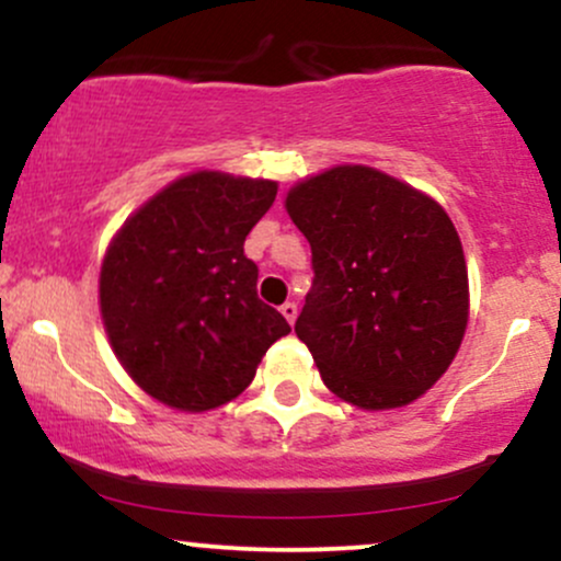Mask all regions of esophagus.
<instances>
[{"label":"esophagus","instance_id":"obj_1","mask_svg":"<svg viewBox=\"0 0 561 561\" xmlns=\"http://www.w3.org/2000/svg\"><path fill=\"white\" fill-rule=\"evenodd\" d=\"M279 311H282V317H285V319L289 321V324H293V321H295V319H298V306H295V302H293V300H287V302H285V306H282V308H279Z\"/></svg>","mask_w":561,"mask_h":561}]
</instances>
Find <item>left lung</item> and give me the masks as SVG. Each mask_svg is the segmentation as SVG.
I'll use <instances>...</instances> for the list:
<instances>
[{
	"label": "left lung",
	"mask_w": 561,
	"mask_h": 561,
	"mask_svg": "<svg viewBox=\"0 0 561 561\" xmlns=\"http://www.w3.org/2000/svg\"><path fill=\"white\" fill-rule=\"evenodd\" d=\"M311 244L313 285L295 334L334 396L366 411L427 392L469 317L467 261L433 197L369 165H337L287 192Z\"/></svg>",
	"instance_id": "1"
}]
</instances>
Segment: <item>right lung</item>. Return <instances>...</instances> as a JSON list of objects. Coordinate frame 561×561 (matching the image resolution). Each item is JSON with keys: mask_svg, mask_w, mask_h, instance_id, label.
Wrapping results in <instances>:
<instances>
[{"mask_svg": "<svg viewBox=\"0 0 561 561\" xmlns=\"http://www.w3.org/2000/svg\"><path fill=\"white\" fill-rule=\"evenodd\" d=\"M276 182L197 171L160 190L121 227L100 272V311L128 377L179 411H210L253 382L289 332L259 298L244 237Z\"/></svg>", "mask_w": 561, "mask_h": 561, "instance_id": "right-lung-1", "label": "right lung"}]
</instances>
